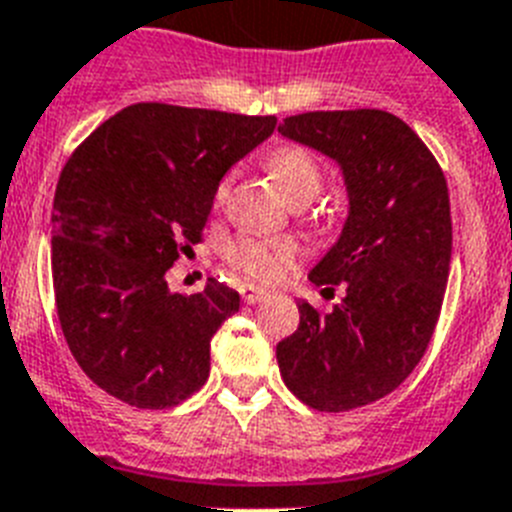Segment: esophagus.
<instances>
[{
	"label": "esophagus",
	"mask_w": 512,
	"mask_h": 512,
	"mask_svg": "<svg viewBox=\"0 0 512 512\" xmlns=\"http://www.w3.org/2000/svg\"><path fill=\"white\" fill-rule=\"evenodd\" d=\"M242 299L247 304H260V302H265V299H268L270 296V291H265V289H260V286H242Z\"/></svg>",
	"instance_id": "esophagus-1"
}]
</instances>
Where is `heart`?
<instances>
[{
  "instance_id": "heart-1",
  "label": "heart",
  "mask_w": 512,
  "mask_h": 512,
  "mask_svg": "<svg viewBox=\"0 0 512 512\" xmlns=\"http://www.w3.org/2000/svg\"><path fill=\"white\" fill-rule=\"evenodd\" d=\"M265 166L289 197L291 203H309L315 200L322 187V171L320 163L309 150L299 145H281L265 158ZM229 184L223 182L218 187V200H223ZM299 257V249L289 239H257V236H239L236 242L226 247V260L236 270H242L244 276L255 278V281H276L286 270L294 265Z\"/></svg>"
}]
</instances>
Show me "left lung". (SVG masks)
Segmentation results:
<instances>
[{
    "label": "left lung",
    "mask_w": 512,
    "mask_h": 512,
    "mask_svg": "<svg viewBox=\"0 0 512 512\" xmlns=\"http://www.w3.org/2000/svg\"><path fill=\"white\" fill-rule=\"evenodd\" d=\"M278 132L338 163L349 213L309 270L341 286L320 315L299 299V328L276 346L286 388L317 411H351L393 393L429 346L448 286L453 223L435 156L388 111H309Z\"/></svg>",
    "instance_id": "1"
}]
</instances>
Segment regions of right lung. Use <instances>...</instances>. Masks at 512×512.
<instances>
[{"label": "right lung", "mask_w": 512, "mask_h": 512, "mask_svg": "<svg viewBox=\"0 0 512 512\" xmlns=\"http://www.w3.org/2000/svg\"><path fill=\"white\" fill-rule=\"evenodd\" d=\"M276 117L135 103L64 166L51 216L54 296L75 362L119 401L169 409L210 375V338L239 294L208 278L179 294L166 270L200 242L226 171Z\"/></svg>", "instance_id": "add662e5"}]
</instances>
